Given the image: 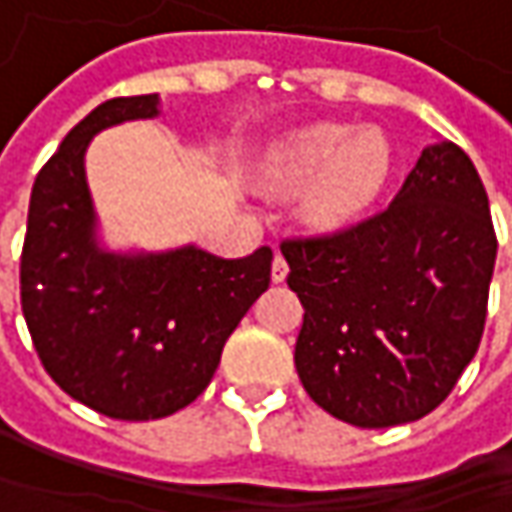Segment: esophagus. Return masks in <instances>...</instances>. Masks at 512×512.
Returning <instances> with one entry per match:
<instances>
[{
  "mask_svg": "<svg viewBox=\"0 0 512 512\" xmlns=\"http://www.w3.org/2000/svg\"><path fill=\"white\" fill-rule=\"evenodd\" d=\"M285 276H287L285 256H282V253H276V256H273V265H270V279L279 285V282H285Z\"/></svg>",
  "mask_w": 512,
  "mask_h": 512,
  "instance_id": "esophagus-1",
  "label": "esophagus"
}]
</instances>
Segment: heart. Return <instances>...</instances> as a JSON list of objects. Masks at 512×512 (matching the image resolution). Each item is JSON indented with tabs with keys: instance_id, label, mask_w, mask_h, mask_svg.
Returning a JSON list of instances; mask_svg holds the SVG:
<instances>
[{
	"instance_id": "1",
	"label": "heart",
	"mask_w": 512,
	"mask_h": 512,
	"mask_svg": "<svg viewBox=\"0 0 512 512\" xmlns=\"http://www.w3.org/2000/svg\"><path fill=\"white\" fill-rule=\"evenodd\" d=\"M270 176L285 187L313 185L305 193L307 222L347 227L382 199L393 176V148L382 130L319 122L290 133L270 156Z\"/></svg>"
}]
</instances>
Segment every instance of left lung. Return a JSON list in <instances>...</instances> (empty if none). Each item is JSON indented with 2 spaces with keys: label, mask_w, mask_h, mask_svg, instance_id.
Instances as JSON below:
<instances>
[{
  "label": "left lung",
  "mask_w": 512,
  "mask_h": 512,
  "mask_svg": "<svg viewBox=\"0 0 512 512\" xmlns=\"http://www.w3.org/2000/svg\"><path fill=\"white\" fill-rule=\"evenodd\" d=\"M496 245L482 179L453 142L424 150L379 213L282 239L307 396L356 427L436 410L482 342Z\"/></svg>",
  "instance_id": "left-lung-1"
}]
</instances>
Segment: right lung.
Here are the masks:
<instances>
[{
  "instance_id": "add662e5",
  "label": "right lung",
  "mask_w": 512,
  "mask_h": 512,
  "mask_svg": "<svg viewBox=\"0 0 512 512\" xmlns=\"http://www.w3.org/2000/svg\"><path fill=\"white\" fill-rule=\"evenodd\" d=\"M159 96H116L70 130L39 170L19 262L22 313L39 359L70 399L148 422L202 396L227 336L270 285L273 250L219 259L199 247L102 253L85 150L102 128L150 119Z\"/></svg>"
}]
</instances>
